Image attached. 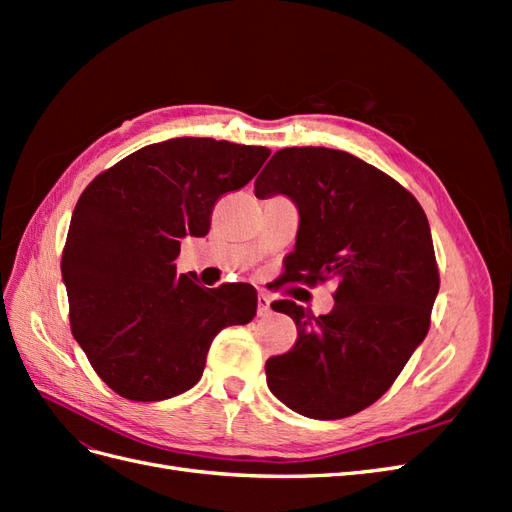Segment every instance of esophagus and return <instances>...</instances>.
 I'll list each match as a JSON object with an SVG mask.
<instances>
[{"instance_id": "34e87169", "label": "esophagus", "mask_w": 512, "mask_h": 512, "mask_svg": "<svg viewBox=\"0 0 512 512\" xmlns=\"http://www.w3.org/2000/svg\"><path fill=\"white\" fill-rule=\"evenodd\" d=\"M271 314V299L267 294H258V316L265 318Z\"/></svg>"}]
</instances>
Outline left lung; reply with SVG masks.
<instances>
[{
	"mask_svg": "<svg viewBox=\"0 0 512 512\" xmlns=\"http://www.w3.org/2000/svg\"><path fill=\"white\" fill-rule=\"evenodd\" d=\"M254 192L286 194L299 207L286 280L337 282L324 316L271 303L297 324V342L267 361L269 389L318 421L361 412L391 389L429 331L440 273L427 215L393 177L327 147L280 149Z\"/></svg>",
	"mask_w": 512,
	"mask_h": 512,
	"instance_id": "1",
	"label": "left lung"
}]
</instances>
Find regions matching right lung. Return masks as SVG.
Wrapping results in <instances>:
<instances>
[{"mask_svg":"<svg viewBox=\"0 0 512 512\" xmlns=\"http://www.w3.org/2000/svg\"><path fill=\"white\" fill-rule=\"evenodd\" d=\"M269 153L170 138L106 168L81 194L61 254L70 329L117 395L162 401L192 389L213 337L256 316L254 286L203 288L175 260L181 239L205 237L218 198L250 183Z\"/></svg>","mask_w":512,"mask_h":512,"instance_id":"right-lung-1","label":"right lung"}]
</instances>
